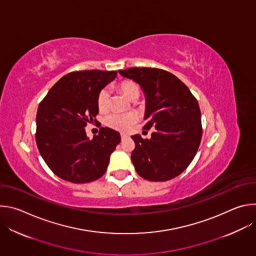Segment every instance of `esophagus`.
I'll list each match as a JSON object with an SVG mask.
<instances>
[{"label":"esophagus","instance_id":"1","mask_svg":"<svg viewBox=\"0 0 256 256\" xmlns=\"http://www.w3.org/2000/svg\"><path fill=\"white\" fill-rule=\"evenodd\" d=\"M120 138H122V140H124L128 138V134H120Z\"/></svg>","mask_w":256,"mask_h":256}]
</instances>
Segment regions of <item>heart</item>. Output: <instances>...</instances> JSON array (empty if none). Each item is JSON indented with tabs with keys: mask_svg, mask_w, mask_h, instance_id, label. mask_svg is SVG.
<instances>
[{
	"mask_svg": "<svg viewBox=\"0 0 256 256\" xmlns=\"http://www.w3.org/2000/svg\"><path fill=\"white\" fill-rule=\"evenodd\" d=\"M118 89L130 99L136 101L140 96V88L132 80H124L118 83ZM110 104V93L107 89H102L97 96V106L100 112H105ZM138 116L134 112L112 114L106 116L105 124L120 132H128L136 122Z\"/></svg>",
	"mask_w": 256,
	"mask_h": 256,
	"instance_id": "1",
	"label": "heart"
}]
</instances>
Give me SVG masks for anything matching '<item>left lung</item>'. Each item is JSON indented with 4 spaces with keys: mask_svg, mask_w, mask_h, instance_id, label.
Wrapping results in <instances>:
<instances>
[{
    "mask_svg": "<svg viewBox=\"0 0 256 256\" xmlns=\"http://www.w3.org/2000/svg\"><path fill=\"white\" fill-rule=\"evenodd\" d=\"M120 74L142 88L144 128L151 138L134 134L130 158L138 174L150 181H167L184 172L194 158L202 134L200 109L188 87L171 72L156 68H130Z\"/></svg>",
    "mask_w": 256,
    "mask_h": 256,
    "instance_id": "1",
    "label": "left lung"
}]
</instances>
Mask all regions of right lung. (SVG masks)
I'll return each mask as SVG.
<instances>
[{
	"label": "right lung",
	"mask_w": 256,
	"mask_h": 256,
	"mask_svg": "<svg viewBox=\"0 0 256 256\" xmlns=\"http://www.w3.org/2000/svg\"><path fill=\"white\" fill-rule=\"evenodd\" d=\"M116 70H75L62 77L38 105L35 140L50 169L72 184L100 178L120 142L118 132L100 128L90 140L85 128L95 122L98 93Z\"/></svg>",
	"instance_id": "obj_1"
}]
</instances>
